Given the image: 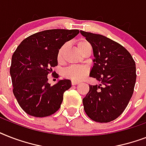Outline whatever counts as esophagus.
Masks as SVG:
<instances>
[{
    "label": "esophagus",
    "instance_id": "1",
    "mask_svg": "<svg viewBox=\"0 0 146 146\" xmlns=\"http://www.w3.org/2000/svg\"><path fill=\"white\" fill-rule=\"evenodd\" d=\"M71 83H72V85H78L80 83V82L76 81V80H72V81H71Z\"/></svg>",
    "mask_w": 146,
    "mask_h": 146
}]
</instances>
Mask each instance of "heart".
Here are the masks:
<instances>
[{
	"label": "heart",
	"mask_w": 146,
	"mask_h": 146,
	"mask_svg": "<svg viewBox=\"0 0 146 146\" xmlns=\"http://www.w3.org/2000/svg\"><path fill=\"white\" fill-rule=\"evenodd\" d=\"M88 44H89V42H87L86 41H80V42H78V48L80 50H82ZM66 44H64L60 48L59 51H58V54H57L58 60H60L62 59L64 50L66 48ZM87 73H88V70L85 66H71L64 71V75L66 77H70L71 79H73V80H81L86 76Z\"/></svg>",
	"instance_id": "1"
}]
</instances>
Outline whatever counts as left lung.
Instances as JSON below:
<instances>
[{
    "label": "left lung",
    "mask_w": 146,
    "mask_h": 146,
    "mask_svg": "<svg viewBox=\"0 0 146 146\" xmlns=\"http://www.w3.org/2000/svg\"><path fill=\"white\" fill-rule=\"evenodd\" d=\"M93 50L89 76L101 83L89 86L82 99L85 112L96 122L115 120L127 108L136 83V64L124 47L104 35L80 31Z\"/></svg>",
    "instance_id": "obj_1"
}]
</instances>
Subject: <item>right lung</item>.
I'll use <instances>...</instances> for the list:
<instances>
[{
  "mask_svg": "<svg viewBox=\"0 0 146 146\" xmlns=\"http://www.w3.org/2000/svg\"><path fill=\"white\" fill-rule=\"evenodd\" d=\"M80 33L78 29H49L35 33L23 41L13 53L10 73L13 94L26 113L44 117L60 108L64 92L71 87L70 80L54 86L48 75L57 66L60 48Z\"/></svg>",
  "mask_w": 146,
  "mask_h": 146,
  "instance_id": "1",
  "label": "right lung"
}]
</instances>
